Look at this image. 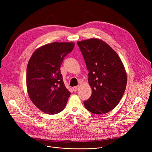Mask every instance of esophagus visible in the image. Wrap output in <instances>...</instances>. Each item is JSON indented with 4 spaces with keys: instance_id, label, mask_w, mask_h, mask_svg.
I'll use <instances>...</instances> for the list:
<instances>
[{
    "instance_id": "esophagus-1",
    "label": "esophagus",
    "mask_w": 152,
    "mask_h": 152,
    "mask_svg": "<svg viewBox=\"0 0 152 152\" xmlns=\"http://www.w3.org/2000/svg\"><path fill=\"white\" fill-rule=\"evenodd\" d=\"M78 89H79V87H78V86H76V87H73V90L74 92H76V91L78 90Z\"/></svg>"
}]
</instances>
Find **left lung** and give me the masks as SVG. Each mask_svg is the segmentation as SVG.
<instances>
[{
    "label": "left lung",
    "mask_w": 152,
    "mask_h": 152,
    "mask_svg": "<svg viewBox=\"0 0 152 152\" xmlns=\"http://www.w3.org/2000/svg\"><path fill=\"white\" fill-rule=\"evenodd\" d=\"M87 70L91 97L86 108L97 115L107 113L120 102L127 84V74L118 53L102 40L92 38L77 42Z\"/></svg>",
    "instance_id": "8db88e82"
}]
</instances>
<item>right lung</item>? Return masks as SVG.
Returning a JSON list of instances; mask_svg holds the SVG:
<instances>
[{"label": "right lung", "instance_id": "obj_1", "mask_svg": "<svg viewBox=\"0 0 152 152\" xmlns=\"http://www.w3.org/2000/svg\"><path fill=\"white\" fill-rule=\"evenodd\" d=\"M74 47L73 42L47 44L36 49L28 61L26 86L29 97L46 114L60 113L70 96L63 81L60 66Z\"/></svg>", "mask_w": 152, "mask_h": 152}]
</instances>
